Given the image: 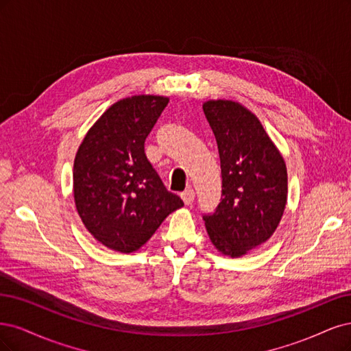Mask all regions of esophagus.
I'll use <instances>...</instances> for the list:
<instances>
[{
    "mask_svg": "<svg viewBox=\"0 0 351 351\" xmlns=\"http://www.w3.org/2000/svg\"><path fill=\"white\" fill-rule=\"evenodd\" d=\"M180 197H182L185 204L189 206V204H192V201H194V198H195V192H194V189H192V188H188V189H185L182 192V194H180Z\"/></svg>",
    "mask_w": 351,
    "mask_h": 351,
    "instance_id": "1",
    "label": "esophagus"
}]
</instances>
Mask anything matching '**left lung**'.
<instances>
[{
  "instance_id": "1",
  "label": "left lung",
  "mask_w": 351,
  "mask_h": 351,
  "mask_svg": "<svg viewBox=\"0 0 351 351\" xmlns=\"http://www.w3.org/2000/svg\"><path fill=\"white\" fill-rule=\"evenodd\" d=\"M217 141L221 201L204 214L210 241L232 258L267 242L287 202V169L263 123L233 100L202 105Z\"/></svg>"
}]
</instances>
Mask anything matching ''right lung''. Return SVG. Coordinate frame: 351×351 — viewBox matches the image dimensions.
I'll use <instances>...</instances> for the list:
<instances>
[{
    "mask_svg": "<svg viewBox=\"0 0 351 351\" xmlns=\"http://www.w3.org/2000/svg\"><path fill=\"white\" fill-rule=\"evenodd\" d=\"M138 95L112 105L88 130L74 160V201L86 229L109 250L130 254L184 206L147 160V135L167 106Z\"/></svg>",
    "mask_w": 351,
    "mask_h": 351,
    "instance_id": "right-lung-1",
    "label": "right lung"
}]
</instances>
